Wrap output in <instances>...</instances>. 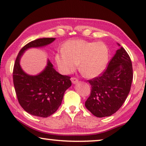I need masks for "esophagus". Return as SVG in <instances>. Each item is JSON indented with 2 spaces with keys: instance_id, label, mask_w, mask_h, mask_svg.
Returning a JSON list of instances; mask_svg holds the SVG:
<instances>
[{
  "instance_id": "obj_1",
  "label": "esophagus",
  "mask_w": 146,
  "mask_h": 146,
  "mask_svg": "<svg viewBox=\"0 0 146 146\" xmlns=\"http://www.w3.org/2000/svg\"><path fill=\"white\" fill-rule=\"evenodd\" d=\"M71 81H72V84H75L78 82V80L76 78H72Z\"/></svg>"
}]
</instances>
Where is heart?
I'll return each instance as SVG.
<instances>
[{
  "mask_svg": "<svg viewBox=\"0 0 146 146\" xmlns=\"http://www.w3.org/2000/svg\"><path fill=\"white\" fill-rule=\"evenodd\" d=\"M109 49L105 43L84 40L68 41L55 55L56 63L64 74L79 69L85 76L93 78L101 75L109 62Z\"/></svg>",
  "mask_w": 146,
  "mask_h": 146,
  "instance_id": "heart-1",
  "label": "heart"
}]
</instances>
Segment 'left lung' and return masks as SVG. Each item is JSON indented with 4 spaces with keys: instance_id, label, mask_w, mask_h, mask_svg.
I'll return each instance as SVG.
<instances>
[{
    "instance_id": "8db88e82",
    "label": "left lung",
    "mask_w": 146,
    "mask_h": 146,
    "mask_svg": "<svg viewBox=\"0 0 146 146\" xmlns=\"http://www.w3.org/2000/svg\"><path fill=\"white\" fill-rule=\"evenodd\" d=\"M119 46L120 45L117 44ZM133 79L131 59L123 47L117 50L100 76L89 80L92 89L85 106L95 116L107 117L120 108L130 91Z\"/></svg>"
}]
</instances>
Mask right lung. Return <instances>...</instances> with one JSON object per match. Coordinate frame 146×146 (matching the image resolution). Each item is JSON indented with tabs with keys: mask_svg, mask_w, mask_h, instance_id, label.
Here are the masks:
<instances>
[{
	"mask_svg": "<svg viewBox=\"0 0 146 146\" xmlns=\"http://www.w3.org/2000/svg\"><path fill=\"white\" fill-rule=\"evenodd\" d=\"M43 38L28 43L19 52L13 69V82L20 105L30 114L47 117L61 105L65 91L71 86L70 77L59 74L49 60L45 68L37 75H29L22 69L21 57L31 48H42L55 40Z\"/></svg>",
	"mask_w": 146,
	"mask_h": 146,
	"instance_id": "right-lung-1",
	"label": "right lung"
}]
</instances>
